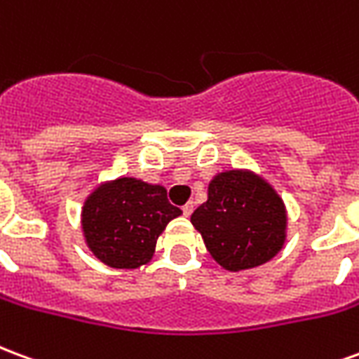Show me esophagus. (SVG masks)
I'll return each instance as SVG.
<instances>
[{
	"label": "esophagus",
	"mask_w": 359,
	"mask_h": 359,
	"mask_svg": "<svg viewBox=\"0 0 359 359\" xmlns=\"http://www.w3.org/2000/svg\"><path fill=\"white\" fill-rule=\"evenodd\" d=\"M192 211H194V203L192 202H188V203H184V205H182V213H184V215H190V213H192Z\"/></svg>",
	"instance_id": "obj_1"
}]
</instances>
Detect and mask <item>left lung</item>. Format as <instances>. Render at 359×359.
Wrapping results in <instances>:
<instances>
[{
    "instance_id": "1",
    "label": "left lung",
    "mask_w": 359,
    "mask_h": 359,
    "mask_svg": "<svg viewBox=\"0 0 359 359\" xmlns=\"http://www.w3.org/2000/svg\"><path fill=\"white\" fill-rule=\"evenodd\" d=\"M205 248L229 271L257 267L285 244L286 213L275 190L244 171L217 175L208 188V202L192 213Z\"/></svg>"
}]
</instances>
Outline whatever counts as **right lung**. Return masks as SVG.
I'll list each match as a JSON object with an SVG mask.
<instances>
[{
    "label": "right lung",
    "instance_id": "1",
    "mask_svg": "<svg viewBox=\"0 0 359 359\" xmlns=\"http://www.w3.org/2000/svg\"><path fill=\"white\" fill-rule=\"evenodd\" d=\"M180 210L163 187L118 179L97 188L82 210V229L94 256L109 267L136 269L148 264L157 236Z\"/></svg>",
    "mask_w": 359,
    "mask_h": 359
}]
</instances>
